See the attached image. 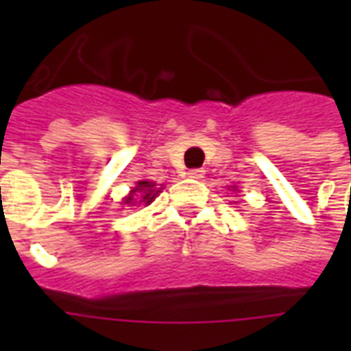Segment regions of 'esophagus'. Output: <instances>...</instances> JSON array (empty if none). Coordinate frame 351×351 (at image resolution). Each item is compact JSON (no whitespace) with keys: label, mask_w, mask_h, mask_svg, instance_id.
I'll return each mask as SVG.
<instances>
[{"label":"esophagus","mask_w":351,"mask_h":351,"mask_svg":"<svg viewBox=\"0 0 351 351\" xmlns=\"http://www.w3.org/2000/svg\"><path fill=\"white\" fill-rule=\"evenodd\" d=\"M204 175H206V171L204 169L187 171V176H189V178H193V180H200V178H204Z\"/></svg>","instance_id":"obj_1"}]
</instances>
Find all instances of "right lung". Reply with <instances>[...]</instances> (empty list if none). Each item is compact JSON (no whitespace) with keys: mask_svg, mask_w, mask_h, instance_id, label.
Returning a JSON list of instances; mask_svg holds the SVG:
<instances>
[{"mask_svg":"<svg viewBox=\"0 0 351 351\" xmlns=\"http://www.w3.org/2000/svg\"><path fill=\"white\" fill-rule=\"evenodd\" d=\"M160 189H162V187H156L154 182H149V180L138 182L136 187L129 193V197H125L123 204H127V206H136V202L138 204L143 202L145 206H149V204L153 202L154 198H156Z\"/></svg>","mask_w":351,"mask_h":351,"instance_id":"obj_1","label":"right lung"}]
</instances>
